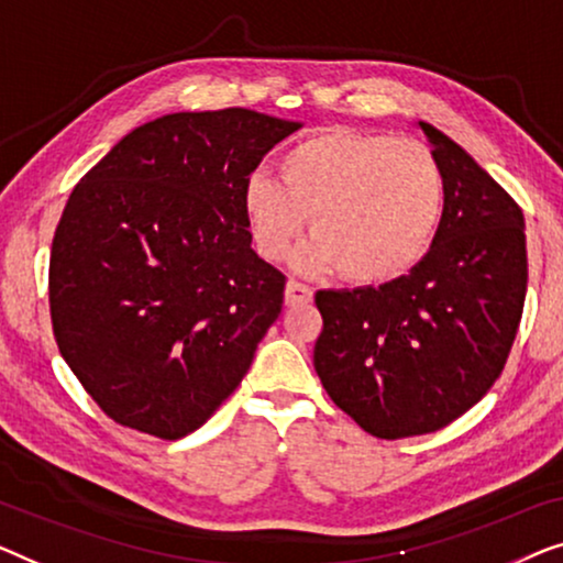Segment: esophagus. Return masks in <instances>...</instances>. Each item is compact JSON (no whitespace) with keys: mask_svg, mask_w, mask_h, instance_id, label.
<instances>
[{"mask_svg":"<svg viewBox=\"0 0 563 563\" xmlns=\"http://www.w3.org/2000/svg\"><path fill=\"white\" fill-rule=\"evenodd\" d=\"M313 290L308 285L298 283V280H288L285 285V303L288 306H300V303H311Z\"/></svg>","mask_w":563,"mask_h":563,"instance_id":"esophagus-1","label":"esophagus"}]
</instances>
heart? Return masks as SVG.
Returning <instances> with one entry per match:
<instances>
[{
    "mask_svg": "<svg viewBox=\"0 0 563 563\" xmlns=\"http://www.w3.org/2000/svg\"><path fill=\"white\" fill-rule=\"evenodd\" d=\"M278 170L280 180L252 173L242 188L244 224L265 260L288 255L308 221L300 271L387 283L421 263L441 224L443 173L418 140L329 130L285 150Z\"/></svg>",
    "mask_w": 563,
    "mask_h": 563,
    "instance_id": "heart-1",
    "label": "heart"
}]
</instances>
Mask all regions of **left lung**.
<instances>
[{
    "instance_id": "obj_1",
    "label": "left lung",
    "mask_w": 563,
    "mask_h": 563,
    "mask_svg": "<svg viewBox=\"0 0 563 563\" xmlns=\"http://www.w3.org/2000/svg\"><path fill=\"white\" fill-rule=\"evenodd\" d=\"M418 126L446 186L431 250L379 288L316 292L323 390L387 441L439 431L485 398L508 362L528 288L520 206L454 140Z\"/></svg>"
}]
</instances>
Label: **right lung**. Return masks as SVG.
I'll list each match as a JSON object with an SVG mask.
<instances>
[{
  "label": "right lung",
  "mask_w": 563,
  "mask_h": 563,
  "mask_svg": "<svg viewBox=\"0 0 563 563\" xmlns=\"http://www.w3.org/2000/svg\"><path fill=\"white\" fill-rule=\"evenodd\" d=\"M298 126L240 107L165 114L76 184L51 250L53 334L114 423L184 439L247 375L285 275L252 250L242 188Z\"/></svg>",
  "instance_id": "add662e5"
}]
</instances>
